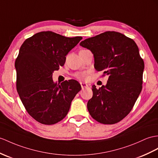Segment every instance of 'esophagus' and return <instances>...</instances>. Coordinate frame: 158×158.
I'll list each match as a JSON object with an SVG mask.
<instances>
[{"label":"esophagus","mask_w":158,"mask_h":158,"mask_svg":"<svg viewBox=\"0 0 158 158\" xmlns=\"http://www.w3.org/2000/svg\"><path fill=\"white\" fill-rule=\"evenodd\" d=\"M80 85H81V87H82V89H84V88H87V87L88 86V84H85V83H84V82H81V83H80Z\"/></svg>","instance_id":"obj_1"}]
</instances>
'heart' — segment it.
<instances>
[{"mask_svg":"<svg viewBox=\"0 0 158 158\" xmlns=\"http://www.w3.org/2000/svg\"><path fill=\"white\" fill-rule=\"evenodd\" d=\"M77 78L81 80H85L87 78V74L86 72L81 73V74H79L77 75Z\"/></svg>","mask_w":158,"mask_h":158,"instance_id":"b5f03b06","label":"heart"}]
</instances>
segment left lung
Masks as SVG:
<instances>
[{"label":"left lung","mask_w":158,"mask_h":158,"mask_svg":"<svg viewBox=\"0 0 158 158\" xmlns=\"http://www.w3.org/2000/svg\"><path fill=\"white\" fill-rule=\"evenodd\" d=\"M80 45L93 53L96 70L109 75L106 86H92L88 112L101 123H117L131 112L142 90L144 61L139 48L132 39L116 31L104 32Z\"/></svg>","instance_id":"left-lung-1"}]
</instances>
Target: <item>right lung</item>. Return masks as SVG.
Here are the masks:
<instances>
[{"label": "right lung", "mask_w": 158, "mask_h": 158, "mask_svg": "<svg viewBox=\"0 0 158 158\" xmlns=\"http://www.w3.org/2000/svg\"><path fill=\"white\" fill-rule=\"evenodd\" d=\"M82 39L48 31L35 34L21 46L15 60L17 90L27 113L41 124L53 125L62 120L81 90L74 80L57 84L52 74L64 66L66 56Z\"/></svg>", "instance_id": "add662e5"}]
</instances>
